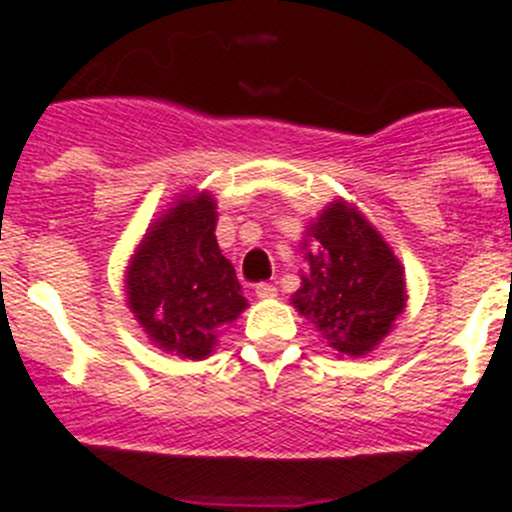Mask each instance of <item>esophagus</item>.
Returning a JSON list of instances; mask_svg holds the SVG:
<instances>
[{
	"instance_id": "esophagus-1",
	"label": "esophagus",
	"mask_w": 512,
	"mask_h": 512,
	"mask_svg": "<svg viewBox=\"0 0 512 512\" xmlns=\"http://www.w3.org/2000/svg\"><path fill=\"white\" fill-rule=\"evenodd\" d=\"M255 293H257V298H260V300L278 298V288H275V285H270V283H260L255 288Z\"/></svg>"
}]
</instances>
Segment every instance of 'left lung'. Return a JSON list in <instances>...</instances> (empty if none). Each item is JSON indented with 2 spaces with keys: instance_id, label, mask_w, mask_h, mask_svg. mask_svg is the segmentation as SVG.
<instances>
[{
  "instance_id": "1",
  "label": "left lung",
  "mask_w": 512,
  "mask_h": 512,
  "mask_svg": "<svg viewBox=\"0 0 512 512\" xmlns=\"http://www.w3.org/2000/svg\"><path fill=\"white\" fill-rule=\"evenodd\" d=\"M303 240L308 270L293 305L343 356L374 351L407 305L404 267L351 204H328Z\"/></svg>"
}]
</instances>
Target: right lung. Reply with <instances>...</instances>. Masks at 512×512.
<instances>
[{
	"instance_id": "right-lung-1",
	"label": "right lung",
	"mask_w": 512,
	"mask_h": 512,
	"mask_svg": "<svg viewBox=\"0 0 512 512\" xmlns=\"http://www.w3.org/2000/svg\"><path fill=\"white\" fill-rule=\"evenodd\" d=\"M212 194H181L148 232L126 270L128 308L146 336L179 358H207L217 331L247 308L234 267L214 237Z\"/></svg>"
}]
</instances>
